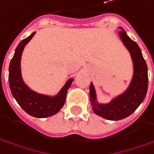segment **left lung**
<instances>
[{
	"mask_svg": "<svg viewBox=\"0 0 154 154\" xmlns=\"http://www.w3.org/2000/svg\"><path fill=\"white\" fill-rule=\"evenodd\" d=\"M121 28V27H120ZM119 35L122 43L127 47L134 62V77L130 86L126 92L114 98L107 104L96 102L94 87L90 85V98L92 109L97 115L105 119L116 121L130 116L143 102L148 87L147 66L138 45L128 38L125 31L121 28Z\"/></svg>",
	"mask_w": 154,
	"mask_h": 154,
	"instance_id": "1",
	"label": "left lung"
}]
</instances>
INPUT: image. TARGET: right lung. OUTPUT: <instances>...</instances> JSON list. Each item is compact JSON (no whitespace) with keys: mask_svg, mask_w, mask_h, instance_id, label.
I'll return each mask as SVG.
<instances>
[{"mask_svg":"<svg viewBox=\"0 0 154 154\" xmlns=\"http://www.w3.org/2000/svg\"><path fill=\"white\" fill-rule=\"evenodd\" d=\"M35 33L23 39L15 50L14 56L9 65V86L14 98L27 114L38 118H45L55 115L62 109L66 100L67 92L74 80H68L55 97L33 92L24 83L20 73L21 55L26 45L32 38Z\"/></svg>","mask_w":154,"mask_h":154,"instance_id":"right-lung-1","label":"right lung"}]
</instances>
